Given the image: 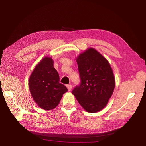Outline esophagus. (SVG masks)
<instances>
[{
	"instance_id": "esophagus-1",
	"label": "esophagus",
	"mask_w": 146,
	"mask_h": 146,
	"mask_svg": "<svg viewBox=\"0 0 146 146\" xmlns=\"http://www.w3.org/2000/svg\"><path fill=\"white\" fill-rule=\"evenodd\" d=\"M67 88H68V91H71V90H72V86L71 85H67Z\"/></svg>"
}]
</instances>
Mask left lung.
<instances>
[{"label":"left lung","instance_id":"1","mask_svg":"<svg viewBox=\"0 0 146 146\" xmlns=\"http://www.w3.org/2000/svg\"><path fill=\"white\" fill-rule=\"evenodd\" d=\"M81 78L80 85L72 94L88 113L101 111L107 105L115 87V77L107 58L92 47L76 58Z\"/></svg>","mask_w":146,"mask_h":146}]
</instances>
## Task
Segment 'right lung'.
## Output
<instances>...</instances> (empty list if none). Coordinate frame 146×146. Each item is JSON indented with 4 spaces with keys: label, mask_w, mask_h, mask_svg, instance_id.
I'll list each match as a JSON object with an SVG mask.
<instances>
[{
    "label": "right lung",
    "mask_w": 146,
    "mask_h": 146,
    "mask_svg": "<svg viewBox=\"0 0 146 146\" xmlns=\"http://www.w3.org/2000/svg\"><path fill=\"white\" fill-rule=\"evenodd\" d=\"M52 58L45 56L36 65L29 80L33 100L39 107L51 110L57 107L68 89L59 82L60 77L54 67Z\"/></svg>",
    "instance_id": "add662e5"
}]
</instances>
